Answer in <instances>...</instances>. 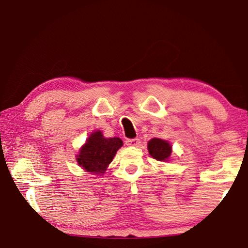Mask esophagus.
Listing matches in <instances>:
<instances>
[{
	"label": "esophagus",
	"instance_id": "esophagus-1",
	"mask_svg": "<svg viewBox=\"0 0 248 248\" xmlns=\"http://www.w3.org/2000/svg\"><path fill=\"white\" fill-rule=\"evenodd\" d=\"M141 143L140 139H138V138H134V139H128L125 141V144L129 145V146H139V144Z\"/></svg>",
	"mask_w": 248,
	"mask_h": 248
}]
</instances>
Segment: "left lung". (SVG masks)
<instances>
[{
    "label": "left lung",
    "mask_w": 248,
    "mask_h": 248,
    "mask_svg": "<svg viewBox=\"0 0 248 248\" xmlns=\"http://www.w3.org/2000/svg\"><path fill=\"white\" fill-rule=\"evenodd\" d=\"M148 150L151 156L157 161H167L170 156L171 146L165 140L154 138L148 143Z\"/></svg>",
    "instance_id": "obj_1"
}]
</instances>
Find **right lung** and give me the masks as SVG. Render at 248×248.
Wrapping results in <instances>:
<instances>
[{"instance_id": "obj_1", "label": "right lung", "mask_w": 248, "mask_h": 248, "mask_svg": "<svg viewBox=\"0 0 248 248\" xmlns=\"http://www.w3.org/2000/svg\"><path fill=\"white\" fill-rule=\"evenodd\" d=\"M123 144L119 138L107 139L100 131L92 133L79 151L77 158L78 165L90 173L104 174Z\"/></svg>"}]
</instances>
